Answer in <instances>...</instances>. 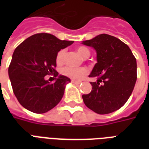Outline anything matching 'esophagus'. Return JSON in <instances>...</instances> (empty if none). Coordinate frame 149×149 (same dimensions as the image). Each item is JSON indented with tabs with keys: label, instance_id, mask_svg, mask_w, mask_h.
Listing matches in <instances>:
<instances>
[{
	"label": "esophagus",
	"instance_id": "esophagus-1",
	"mask_svg": "<svg viewBox=\"0 0 149 149\" xmlns=\"http://www.w3.org/2000/svg\"><path fill=\"white\" fill-rule=\"evenodd\" d=\"M71 81H72V84H79L80 83H81L80 81H77V80H74V79H72Z\"/></svg>",
	"mask_w": 149,
	"mask_h": 149
}]
</instances>
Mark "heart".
I'll list each match as a JSON object with an SVG mask.
<instances>
[{
    "label": "heart",
    "instance_id": "obj_1",
    "mask_svg": "<svg viewBox=\"0 0 149 149\" xmlns=\"http://www.w3.org/2000/svg\"><path fill=\"white\" fill-rule=\"evenodd\" d=\"M77 52L84 58H88L91 55V51L86 46H79L77 49ZM65 54V50L61 49L60 51L58 52V53L56 55V63L57 64H62L63 63V57ZM61 74L65 76L66 77H69L70 79L78 80L80 79L83 77L88 73V70L85 67H79V68H72V67H65L63 68L60 71Z\"/></svg>",
    "mask_w": 149,
    "mask_h": 149
}]
</instances>
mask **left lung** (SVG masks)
Masks as SVG:
<instances>
[{
  "instance_id": "1",
  "label": "left lung",
  "mask_w": 149,
  "mask_h": 149,
  "mask_svg": "<svg viewBox=\"0 0 149 149\" xmlns=\"http://www.w3.org/2000/svg\"><path fill=\"white\" fill-rule=\"evenodd\" d=\"M97 51V63L89 77L92 91L84 94L88 108L99 114L112 113L125 105L137 79L136 58L130 48L114 36L101 34L83 42Z\"/></svg>"
}]
</instances>
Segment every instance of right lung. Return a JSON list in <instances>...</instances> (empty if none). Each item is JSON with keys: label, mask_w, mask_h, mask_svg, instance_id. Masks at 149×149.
Masks as SVG:
<instances>
[{"label": "right lung", "mask_w": 149, "mask_h": 149, "mask_svg": "<svg viewBox=\"0 0 149 149\" xmlns=\"http://www.w3.org/2000/svg\"><path fill=\"white\" fill-rule=\"evenodd\" d=\"M73 41L60 40L48 33L30 36L15 49L8 67L13 92L22 107L36 113L50 111L60 102L70 78L59 76L55 83L45 79L56 77V55Z\"/></svg>", "instance_id": "1"}]
</instances>
